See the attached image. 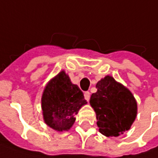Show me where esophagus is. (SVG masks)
Instances as JSON below:
<instances>
[{
  "label": "esophagus",
  "instance_id": "1",
  "mask_svg": "<svg viewBox=\"0 0 158 158\" xmlns=\"http://www.w3.org/2000/svg\"><path fill=\"white\" fill-rule=\"evenodd\" d=\"M89 97H90V93H89V91H86V92L84 93V98L87 101H89Z\"/></svg>",
  "mask_w": 158,
  "mask_h": 158
}]
</instances>
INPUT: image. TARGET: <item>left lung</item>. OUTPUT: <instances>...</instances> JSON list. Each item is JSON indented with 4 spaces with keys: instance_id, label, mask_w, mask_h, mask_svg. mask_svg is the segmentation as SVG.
Segmentation results:
<instances>
[{
    "instance_id": "8db88e82",
    "label": "left lung",
    "mask_w": 158,
    "mask_h": 158,
    "mask_svg": "<svg viewBox=\"0 0 158 158\" xmlns=\"http://www.w3.org/2000/svg\"><path fill=\"white\" fill-rule=\"evenodd\" d=\"M96 88L89 104L101 134L116 137L130 129L137 114L136 100L130 90L110 76L98 81Z\"/></svg>"
}]
</instances>
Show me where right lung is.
Returning <instances> with one entry per match:
<instances>
[{
	"label": "right lung",
	"instance_id": "right-lung-1",
	"mask_svg": "<svg viewBox=\"0 0 158 158\" xmlns=\"http://www.w3.org/2000/svg\"><path fill=\"white\" fill-rule=\"evenodd\" d=\"M86 104L82 90L62 70L48 82L43 91L41 106L45 123L59 132L69 131L78 111Z\"/></svg>",
	"mask_w": 158,
	"mask_h": 158
}]
</instances>
